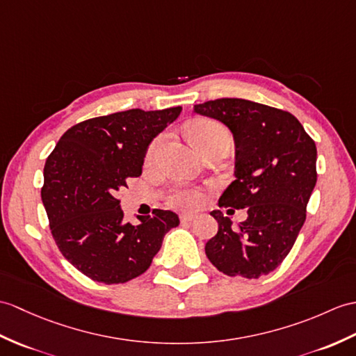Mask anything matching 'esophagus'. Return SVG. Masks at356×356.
I'll return each mask as SVG.
<instances>
[{"label":"esophagus","instance_id":"esophagus-1","mask_svg":"<svg viewBox=\"0 0 356 356\" xmlns=\"http://www.w3.org/2000/svg\"><path fill=\"white\" fill-rule=\"evenodd\" d=\"M195 218H197L195 213H181V216H180L181 222H191V221H194Z\"/></svg>","mask_w":356,"mask_h":356}]
</instances>
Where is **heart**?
<instances>
[{"mask_svg": "<svg viewBox=\"0 0 356 356\" xmlns=\"http://www.w3.org/2000/svg\"><path fill=\"white\" fill-rule=\"evenodd\" d=\"M189 140H191L193 145L197 148L198 152H202L204 147L209 144L216 143V140L221 139H229V134L225 127H221L220 124L209 121V120H197L191 122L186 129ZM161 145V139H156L154 143L150 145L147 152V159L152 161L156 153H158V148ZM202 200V194L197 191V189L185 188L176 191L171 195V203L176 206H181V208H194Z\"/></svg>", "mask_w": 356, "mask_h": 356, "instance_id": "b5f03b06", "label": "heart"}]
</instances>
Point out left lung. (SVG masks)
<instances>
[{
	"mask_svg": "<svg viewBox=\"0 0 356 356\" xmlns=\"http://www.w3.org/2000/svg\"><path fill=\"white\" fill-rule=\"evenodd\" d=\"M193 112L222 122L232 134L235 180L218 203L247 208L238 227L221 211L211 212L218 232L206 243V256L227 276L268 275L290 253L307 220L317 181L316 143L290 112L243 98L195 104Z\"/></svg>",
	"mask_w": 356,
	"mask_h": 356,
	"instance_id": "left-lung-1",
	"label": "left lung"
}]
</instances>
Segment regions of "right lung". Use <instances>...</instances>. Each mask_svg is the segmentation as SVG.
I'll use <instances>...</instances> for the list:
<instances>
[{
	"instance_id": "1",
	"label": "right lung",
	"mask_w": 356,
	"mask_h": 356,
	"mask_svg": "<svg viewBox=\"0 0 356 356\" xmlns=\"http://www.w3.org/2000/svg\"><path fill=\"white\" fill-rule=\"evenodd\" d=\"M181 107L130 109L90 118L66 130L44 168L40 191L59 250L97 282L124 284L150 267L177 213L154 209L124 221L117 193L143 172L148 145Z\"/></svg>"
}]
</instances>
